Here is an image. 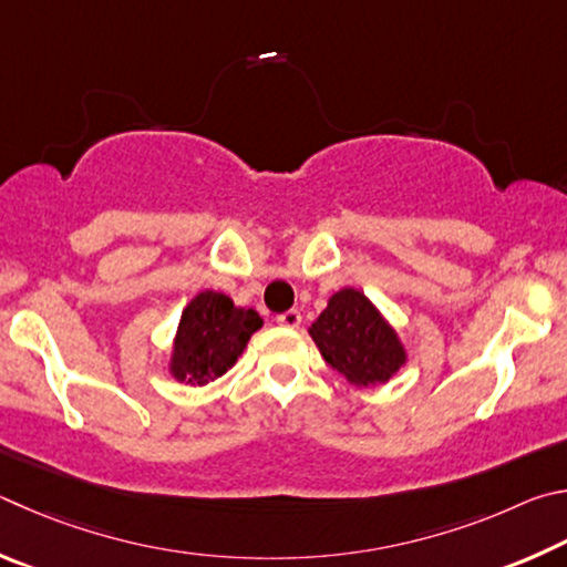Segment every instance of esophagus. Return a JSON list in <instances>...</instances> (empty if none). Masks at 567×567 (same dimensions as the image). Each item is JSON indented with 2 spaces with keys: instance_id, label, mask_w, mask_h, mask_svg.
<instances>
[{
  "instance_id": "1",
  "label": "esophagus",
  "mask_w": 567,
  "mask_h": 567,
  "mask_svg": "<svg viewBox=\"0 0 567 567\" xmlns=\"http://www.w3.org/2000/svg\"><path fill=\"white\" fill-rule=\"evenodd\" d=\"M276 321H278V326H286V329H299V326H301V311L291 309V311H286V313H278Z\"/></svg>"
}]
</instances>
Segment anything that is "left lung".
Masks as SVG:
<instances>
[{"instance_id":"1","label":"left lung","mask_w":567,"mask_h":567,"mask_svg":"<svg viewBox=\"0 0 567 567\" xmlns=\"http://www.w3.org/2000/svg\"><path fill=\"white\" fill-rule=\"evenodd\" d=\"M309 333L323 361L359 389L393 379L409 359L393 326L355 289L333 293Z\"/></svg>"}]
</instances>
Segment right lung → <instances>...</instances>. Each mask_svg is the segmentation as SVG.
<instances>
[{
	"instance_id": "add662e5",
	"label": "right lung",
	"mask_w": 567,
	"mask_h": 567,
	"mask_svg": "<svg viewBox=\"0 0 567 567\" xmlns=\"http://www.w3.org/2000/svg\"><path fill=\"white\" fill-rule=\"evenodd\" d=\"M264 326L254 309L234 306L218 291L196 293L178 321L168 371L176 381L204 385L224 375Z\"/></svg>"
}]
</instances>
